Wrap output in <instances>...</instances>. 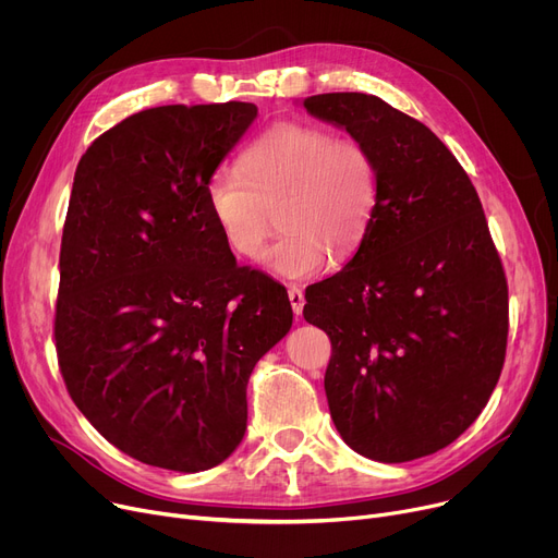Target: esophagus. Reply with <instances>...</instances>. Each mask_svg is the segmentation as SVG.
Listing matches in <instances>:
<instances>
[{"instance_id": "1", "label": "esophagus", "mask_w": 558, "mask_h": 558, "mask_svg": "<svg viewBox=\"0 0 558 558\" xmlns=\"http://www.w3.org/2000/svg\"><path fill=\"white\" fill-rule=\"evenodd\" d=\"M287 294H289L291 310H294L296 316H301V314H303V307H305V294H303V289H301L299 284H289Z\"/></svg>"}]
</instances>
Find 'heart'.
Returning <instances> with one entry per match:
<instances>
[{
  "label": "heart",
  "instance_id": "heart-1",
  "mask_svg": "<svg viewBox=\"0 0 558 558\" xmlns=\"http://www.w3.org/2000/svg\"><path fill=\"white\" fill-rule=\"evenodd\" d=\"M242 173L219 169L205 194L228 248L257 259L280 208V238L264 255L289 280L324 274L355 253L371 230L379 179L368 146L324 126L280 122L259 133L240 158Z\"/></svg>",
  "mask_w": 558,
  "mask_h": 558
}]
</instances>
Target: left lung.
<instances>
[{
  "label": "left lung",
  "mask_w": 558,
  "mask_h": 558,
  "mask_svg": "<svg viewBox=\"0 0 558 558\" xmlns=\"http://www.w3.org/2000/svg\"><path fill=\"white\" fill-rule=\"evenodd\" d=\"M303 106L364 142L379 179L355 257L305 294V320L332 341L335 427L383 463L432 454L482 414L507 353L509 289L480 196L441 140L379 97Z\"/></svg>",
  "instance_id": "8db88e82"
}]
</instances>
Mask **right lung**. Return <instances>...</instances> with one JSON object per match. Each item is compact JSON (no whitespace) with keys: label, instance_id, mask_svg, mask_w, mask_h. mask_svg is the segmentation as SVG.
I'll use <instances>...</instances> for the list:
<instances>
[{"label":"right lung","instance_id":"right-lung-1","mask_svg":"<svg viewBox=\"0 0 558 558\" xmlns=\"http://www.w3.org/2000/svg\"><path fill=\"white\" fill-rule=\"evenodd\" d=\"M255 117L244 101L142 110L74 173L58 366L106 441L167 471H208L240 446L248 377L294 316L280 282L238 267L205 194Z\"/></svg>","mask_w":558,"mask_h":558}]
</instances>
